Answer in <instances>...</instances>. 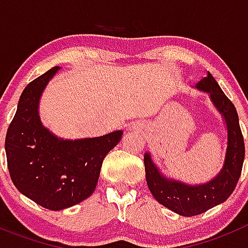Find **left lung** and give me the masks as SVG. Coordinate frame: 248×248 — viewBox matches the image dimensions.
<instances>
[{"instance_id":"left-lung-1","label":"left lung","mask_w":248,"mask_h":248,"mask_svg":"<svg viewBox=\"0 0 248 248\" xmlns=\"http://www.w3.org/2000/svg\"><path fill=\"white\" fill-rule=\"evenodd\" d=\"M196 87L210 93L211 101L227 126V150L221 171L207 184L195 186L165 177L152 162L150 154H146L143 158L146 181L152 196L165 207L186 217L201 215L225 202L240 180L245 160V142L233 103L223 93L210 72L197 82Z\"/></svg>"}]
</instances>
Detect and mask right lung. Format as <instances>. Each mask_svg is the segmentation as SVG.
Here are the masks:
<instances>
[{"instance_id":"right-lung-1","label":"right lung","mask_w":248,"mask_h":248,"mask_svg":"<svg viewBox=\"0 0 248 248\" xmlns=\"http://www.w3.org/2000/svg\"><path fill=\"white\" fill-rule=\"evenodd\" d=\"M59 70L52 67L26 86L5 140L14 185L26 197L52 211L75 206L93 193L103 158L124 133L115 131L73 141L59 139L44 127L38 103Z\"/></svg>"}]
</instances>
